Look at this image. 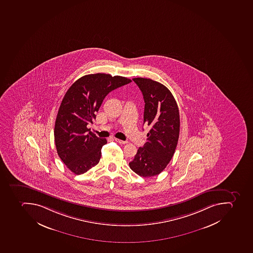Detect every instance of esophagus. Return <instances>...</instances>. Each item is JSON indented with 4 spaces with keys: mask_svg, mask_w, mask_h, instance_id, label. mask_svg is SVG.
Here are the masks:
<instances>
[{
    "mask_svg": "<svg viewBox=\"0 0 253 253\" xmlns=\"http://www.w3.org/2000/svg\"><path fill=\"white\" fill-rule=\"evenodd\" d=\"M114 140H115L116 142H118V143H119V144H127V141H124V140H119V139H117V138H115L114 139Z\"/></svg>",
    "mask_w": 253,
    "mask_h": 253,
    "instance_id": "obj_1",
    "label": "esophagus"
}]
</instances>
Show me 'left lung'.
Returning a JSON list of instances; mask_svg holds the SVG:
<instances>
[{
    "instance_id": "1",
    "label": "left lung",
    "mask_w": 253,
    "mask_h": 253,
    "mask_svg": "<svg viewBox=\"0 0 253 253\" xmlns=\"http://www.w3.org/2000/svg\"><path fill=\"white\" fill-rule=\"evenodd\" d=\"M144 96V125L150 127L147 142L139 148L129 167L138 175L160 174L174 156L179 136L178 105L165 85L152 79H132Z\"/></svg>"
}]
</instances>
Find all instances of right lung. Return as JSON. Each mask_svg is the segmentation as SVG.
Listing matches in <instances>:
<instances>
[{
	"mask_svg": "<svg viewBox=\"0 0 253 253\" xmlns=\"http://www.w3.org/2000/svg\"><path fill=\"white\" fill-rule=\"evenodd\" d=\"M131 79L106 74L87 75L72 84L61 102L55 135L57 153L69 170L81 174L99 163L106 139L97 137L86 127L109 92L131 83Z\"/></svg>",
	"mask_w": 253,
	"mask_h": 253,
	"instance_id": "1",
	"label": "right lung"
}]
</instances>
